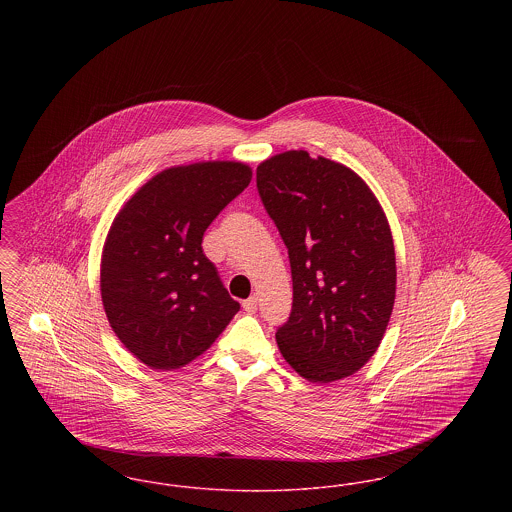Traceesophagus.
<instances>
[{"instance_id":"34e87169","label":"esophagus","mask_w":512,"mask_h":512,"mask_svg":"<svg viewBox=\"0 0 512 512\" xmlns=\"http://www.w3.org/2000/svg\"><path fill=\"white\" fill-rule=\"evenodd\" d=\"M244 309L247 313H251V315L257 311V295H251L249 299H245Z\"/></svg>"}]
</instances>
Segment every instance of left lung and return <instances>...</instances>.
<instances>
[{
    "label": "left lung",
    "mask_w": 512,
    "mask_h": 512,
    "mask_svg": "<svg viewBox=\"0 0 512 512\" xmlns=\"http://www.w3.org/2000/svg\"><path fill=\"white\" fill-rule=\"evenodd\" d=\"M257 188L288 247L293 305L276 341L293 370L330 384L380 347L395 303L390 222L349 167L290 149L257 167Z\"/></svg>",
    "instance_id": "obj_1"
}]
</instances>
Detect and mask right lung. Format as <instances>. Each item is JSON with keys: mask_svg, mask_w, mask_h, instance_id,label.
Listing matches in <instances>:
<instances>
[{"mask_svg": "<svg viewBox=\"0 0 512 512\" xmlns=\"http://www.w3.org/2000/svg\"><path fill=\"white\" fill-rule=\"evenodd\" d=\"M240 161H199L157 172L113 220L99 268L107 320L153 370L192 363L240 311L203 255V232L251 182Z\"/></svg>", "mask_w": 512, "mask_h": 512, "instance_id": "obj_1", "label": "right lung"}]
</instances>
